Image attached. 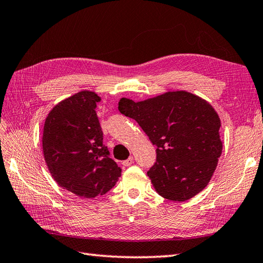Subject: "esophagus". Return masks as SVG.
I'll return each instance as SVG.
<instances>
[{"instance_id": "obj_1", "label": "esophagus", "mask_w": 263, "mask_h": 263, "mask_svg": "<svg viewBox=\"0 0 263 263\" xmlns=\"http://www.w3.org/2000/svg\"><path fill=\"white\" fill-rule=\"evenodd\" d=\"M133 163H134V159H133V156H130V157H128L127 160L122 161V165H124V166H130Z\"/></svg>"}]
</instances>
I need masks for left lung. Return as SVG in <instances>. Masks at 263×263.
Here are the masks:
<instances>
[{"label": "left lung", "mask_w": 263, "mask_h": 263, "mask_svg": "<svg viewBox=\"0 0 263 263\" xmlns=\"http://www.w3.org/2000/svg\"><path fill=\"white\" fill-rule=\"evenodd\" d=\"M118 109L135 119L157 147L156 162L147 172L157 194L184 201L205 188L223 149L220 120L211 104L174 91L139 102L122 98Z\"/></svg>", "instance_id": "obj_1"}]
</instances>
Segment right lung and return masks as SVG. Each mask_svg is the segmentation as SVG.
I'll list each match as a JSON object with an SVG mask.
<instances>
[{
    "instance_id": "add662e5",
    "label": "right lung",
    "mask_w": 263,
    "mask_h": 263,
    "mask_svg": "<svg viewBox=\"0 0 263 263\" xmlns=\"http://www.w3.org/2000/svg\"><path fill=\"white\" fill-rule=\"evenodd\" d=\"M100 100L95 92L75 93L50 110L44 126L43 151L51 177L82 198L107 194L121 176L103 145L96 112Z\"/></svg>"
}]
</instances>
